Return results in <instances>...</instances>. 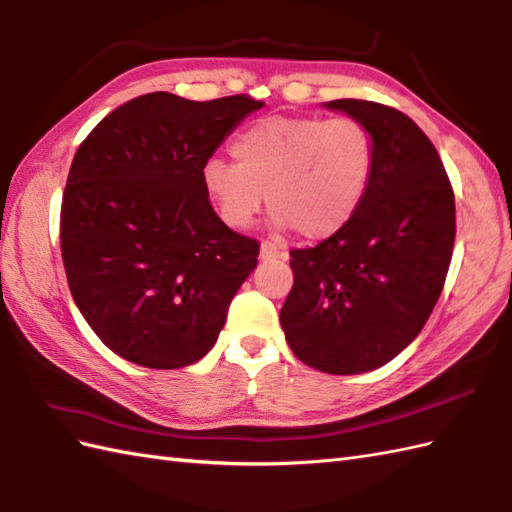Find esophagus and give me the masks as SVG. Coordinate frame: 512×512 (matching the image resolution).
Wrapping results in <instances>:
<instances>
[{"label":"esophagus","instance_id":"1","mask_svg":"<svg viewBox=\"0 0 512 512\" xmlns=\"http://www.w3.org/2000/svg\"><path fill=\"white\" fill-rule=\"evenodd\" d=\"M285 259L288 257V253H285V248L279 246L277 242H270V240H264L261 242V259Z\"/></svg>","mask_w":512,"mask_h":512}]
</instances>
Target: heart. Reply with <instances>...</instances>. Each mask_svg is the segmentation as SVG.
Listing matches in <instances>:
<instances>
[{"label":"heart","instance_id":"heart-1","mask_svg":"<svg viewBox=\"0 0 512 512\" xmlns=\"http://www.w3.org/2000/svg\"><path fill=\"white\" fill-rule=\"evenodd\" d=\"M235 163L209 159L202 187L231 229L251 227L264 200L279 229L325 240L360 211L375 170V139L351 115H270L233 141Z\"/></svg>","mask_w":512,"mask_h":512}]
</instances>
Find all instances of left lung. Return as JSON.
Returning <instances> with one entry per match:
<instances>
[{
  "label": "left lung",
  "instance_id": "obj_1",
  "mask_svg": "<svg viewBox=\"0 0 512 512\" xmlns=\"http://www.w3.org/2000/svg\"><path fill=\"white\" fill-rule=\"evenodd\" d=\"M327 106L368 126L375 170L347 227L290 251L294 285L279 320L301 362L355 375L390 362L430 318L454 251L456 200L434 144L406 113L353 98Z\"/></svg>",
  "mask_w": 512,
  "mask_h": 512
}]
</instances>
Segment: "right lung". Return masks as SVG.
<instances>
[{
    "mask_svg": "<svg viewBox=\"0 0 512 512\" xmlns=\"http://www.w3.org/2000/svg\"><path fill=\"white\" fill-rule=\"evenodd\" d=\"M264 102L168 91L117 106L78 146L61 205L71 296L106 347L148 368L198 362L257 266L259 242L213 211L202 165Z\"/></svg>",
    "mask_w": 512,
    "mask_h": 512,
    "instance_id": "1",
    "label": "right lung"
}]
</instances>
